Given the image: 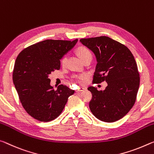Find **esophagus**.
<instances>
[{"label":"esophagus","instance_id":"1","mask_svg":"<svg viewBox=\"0 0 154 154\" xmlns=\"http://www.w3.org/2000/svg\"><path fill=\"white\" fill-rule=\"evenodd\" d=\"M84 90H85V88H83V87H79V89H76V91H76V92H80V91H84Z\"/></svg>","mask_w":154,"mask_h":154}]
</instances>
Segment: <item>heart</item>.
Instances as JSON below:
<instances>
[{
	"mask_svg": "<svg viewBox=\"0 0 154 154\" xmlns=\"http://www.w3.org/2000/svg\"><path fill=\"white\" fill-rule=\"evenodd\" d=\"M77 53L79 54L80 59L82 60H85V59H88V58H91L92 54L90 50L87 48V47L85 46H80L77 49ZM67 63V55H64L63 57L61 58L60 59V65L63 67H66ZM85 78H86V75L84 74H79V75H75L73 76V79L76 80L78 82L82 83Z\"/></svg>",
	"mask_w": 154,
	"mask_h": 154,
	"instance_id": "obj_1",
	"label": "heart"
}]
</instances>
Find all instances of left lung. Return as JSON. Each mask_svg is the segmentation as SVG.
I'll use <instances>...</instances> for the list:
<instances>
[{
  "mask_svg": "<svg viewBox=\"0 0 154 154\" xmlns=\"http://www.w3.org/2000/svg\"><path fill=\"white\" fill-rule=\"evenodd\" d=\"M96 57L93 82H107L104 91L88 87L92 94L89 108L102 122H115L123 118L133 107L140 85L137 64L125 45L108 37L80 39Z\"/></svg>",
  "mask_w": 154,
  "mask_h": 154,
  "instance_id": "left-lung-1",
  "label": "left lung"
}]
</instances>
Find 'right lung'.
<instances>
[{
  "mask_svg": "<svg viewBox=\"0 0 154 154\" xmlns=\"http://www.w3.org/2000/svg\"><path fill=\"white\" fill-rule=\"evenodd\" d=\"M77 42L46 39L26 48L17 57L13 82L22 106L34 119L44 122L56 119L74 94L63 85L54 90L48 75L60 69V59Z\"/></svg>",
  "mask_w": 154,
  "mask_h": 154,
  "instance_id": "right-lung-1",
  "label": "right lung"
}]
</instances>
